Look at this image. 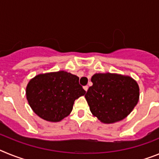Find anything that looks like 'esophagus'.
I'll list each match as a JSON object with an SVG mask.
<instances>
[{"label":"esophagus","instance_id":"1","mask_svg":"<svg viewBox=\"0 0 159 159\" xmlns=\"http://www.w3.org/2000/svg\"><path fill=\"white\" fill-rule=\"evenodd\" d=\"M84 89L87 92V91H88V86H87V85H86V86H84Z\"/></svg>","mask_w":159,"mask_h":159}]
</instances>
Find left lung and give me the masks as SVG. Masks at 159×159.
Wrapping results in <instances>:
<instances>
[{"label":"left lung","instance_id":"8db88e82","mask_svg":"<svg viewBox=\"0 0 159 159\" xmlns=\"http://www.w3.org/2000/svg\"><path fill=\"white\" fill-rule=\"evenodd\" d=\"M93 85L85 95L90 110L104 123L120 121L127 117L139 98L138 84L129 76L98 73L92 77Z\"/></svg>","mask_w":159,"mask_h":159}]
</instances>
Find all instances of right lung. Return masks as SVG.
I'll list each match as a JSON object with an SVG mask.
<instances>
[{
  "instance_id": "1",
  "label": "right lung",
  "mask_w": 159,
  "mask_h": 159,
  "mask_svg": "<svg viewBox=\"0 0 159 159\" xmlns=\"http://www.w3.org/2000/svg\"><path fill=\"white\" fill-rule=\"evenodd\" d=\"M85 93L79 77L64 71L36 75L26 88L33 111L50 122H59L68 116L75 99Z\"/></svg>"
}]
</instances>
